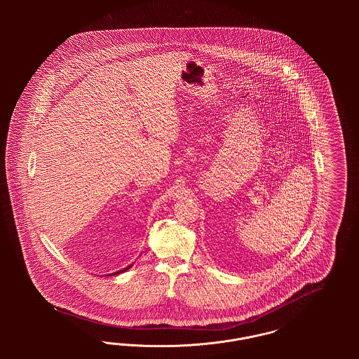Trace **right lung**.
<instances>
[{
	"mask_svg": "<svg viewBox=\"0 0 359 359\" xmlns=\"http://www.w3.org/2000/svg\"><path fill=\"white\" fill-rule=\"evenodd\" d=\"M132 266H133V264H132V265H129V266H126V268H125V269H122V271H118V272H114V273L107 274V276H116V274L123 273V272H126L128 269H130Z\"/></svg>",
	"mask_w": 359,
	"mask_h": 359,
	"instance_id": "add662e5",
	"label": "right lung"
}]
</instances>
